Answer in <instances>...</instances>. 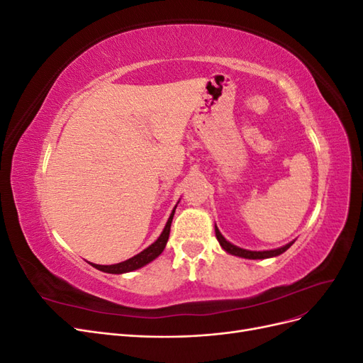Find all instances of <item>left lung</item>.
Returning a JSON list of instances; mask_svg holds the SVG:
<instances>
[{"mask_svg": "<svg viewBox=\"0 0 363 363\" xmlns=\"http://www.w3.org/2000/svg\"><path fill=\"white\" fill-rule=\"evenodd\" d=\"M215 235H216V239L219 245L223 247L224 251H227L228 255L232 256H238V257H244V259H251V260H256V259H269V257H276V256H280L281 252L286 251L295 240H292V242L283 245L280 248H274V250H263V251H251V250H245V248H240L238 245H233L232 242H228V240L221 235V232H219L216 224H215Z\"/></svg>", "mask_w": 363, "mask_h": 363, "instance_id": "8db88e82", "label": "left lung"}]
</instances>
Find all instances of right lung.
Listing matches in <instances>:
<instances>
[{
	"instance_id": "obj_1",
	"label": "right lung",
	"mask_w": 363,
	"mask_h": 363,
	"mask_svg": "<svg viewBox=\"0 0 363 363\" xmlns=\"http://www.w3.org/2000/svg\"><path fill=\"white\" fill-rule=\"evenodd\" d=\"M175 208H177V204L174 206L172 212L168 218L167 224H164L163 227V232L160 233V236L152 242L150 247H147L144 251H140L139 255L130 257L124 262H119V263H115V265H96V263H91V265L96 269H100L103 272H107V274H125V272H131L135 269H139L142 267L148 265L150 262L155 260L156 257H159L162 255V251L164 250V247H167V242H168V238H169V230H171V223H172V218H174V213H175Z\"/></svg>"
}]
</instances>
